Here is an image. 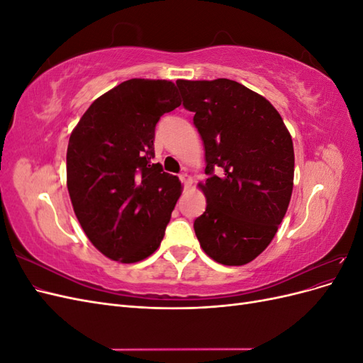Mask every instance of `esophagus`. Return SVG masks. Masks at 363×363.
<instances>
[{
    "mask_svg": "<svg viewBox=\"0 0 363 363\" xmlns=\"http://www.w3.org/2000/svg\"><path fill=\"white\" fill-rule=\"evenodd\" d=\"M180 180L183 182V184L186 186V188H189V186L192 184V177H191L189 174H186V172L180 174Z\"/></svg>",
    "mask_w": 363,
    "mask_h": 363,
    "instance_id": "34e87169",
    "label": "esophagus"
}]
</instances>
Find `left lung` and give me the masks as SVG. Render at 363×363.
<instances>
[{
  "label": "left lung",
  "mask_w": 363,
  "mask_h": 363,
  "mask_svg": "<svg viewBox=\"0 0 363 363\" xmlns=\"http://www.w3.org/2000/svg\"><path fill=\"white\" fill-rule=\"evenodd\" d=\"M204 142L206 212L194 230L208 257L228 267L255 260L286 215L294 145L265 96L228 79L177 80ZM217 174H214V171Z\"/></svg>",
  "instance_id": "left-lung-1"
}]
</instances>
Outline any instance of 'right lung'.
I'll return each instance as SVG.
<instances>
[{"mask_svg":"<svg viewBox=\"0 0 363 363\" xmlns=\"http://www.w3.org/2000/svg\"><path fill=\"white\" fill-rule=\"evenodd\" d=\"M169 80L131 79L98 96L72 130L67 184L94 247L121 263L144 260L164 236L182 194L155 159V128L179 107Z\"/></svg>","mask_w":363,"mask_h":363,"instance_id":"1","label":"right lung"}]
</instances>
